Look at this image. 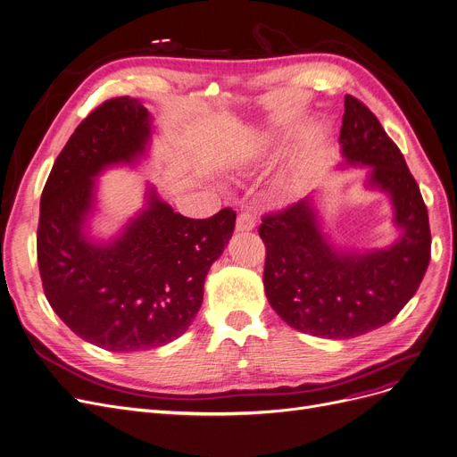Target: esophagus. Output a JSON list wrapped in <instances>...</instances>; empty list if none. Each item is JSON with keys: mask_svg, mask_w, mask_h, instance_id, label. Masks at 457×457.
<instances>
[{"mask_svg": "<svg viewBox=\"0 0 457 457\" xmlns=\"http://www.w3.org/2000/svg\"><path fill=\"white\" fill-rule=\"evenodd\" d=\"M254 213L249 210H244L240 215H237V221H236V230L237 232H249L254 228Z\"/></svg>", "mask_w": 457, "mask_h": 457, "instance_id": "esophagus-1", "label": "esophagus"}]
</instances>
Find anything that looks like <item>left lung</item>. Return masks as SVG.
I'll use <instances>...</instances> for the list:
<instances>
[{
  "label": "left lung",
  "mask_w": 457,
  "mask_h": 457,
  "mask_svg": "<svg viewBox=\"0 0 457 457\" xmlns=\"http://www.w3.org/2000/svg\"><path fill=\"white\" fill-rule=\"evenodd\" d=\"M344 107L342 154L372 167L368 184L393 199L400 240L379 251L340 253L321 234L309 199L266 213L258 227L273 311L301 333L335 340L393 320L419 290L431 256L428 208L400 148L361 100L345 95Z\"/></svg>",
  "instance_id": "obj_1"
}]
</instances>
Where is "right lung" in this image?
Wrapping results in <instances>:
<instances>
[{
	"label": "right lung",
	"mask_w": 457,
	"mask_h": 457,
	"mask_svg": "<svg viewBox=\"0 0 457 457\" xmlns=\"http://www.w3.org/2000/svg\"><path fill=\"white\" fill-rule=\"evenodd\" d=\"M150 139L146 107L105 100L57 156L40 197L37 260L54 312L79 338L132 353L184 335L203 305L204 278L232 237L236 212L189 220L148 189L146 208L112 244L85 236L95 177L132 163Z\"/></svg>",
	"instance_id": "add662e5"
}]
</instances>
